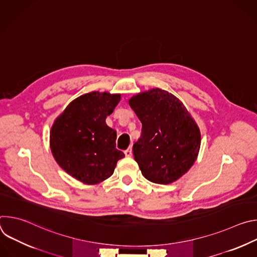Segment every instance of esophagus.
I'll return each mask as SVG.
<instances>
[{
	"label": "esophagus",
	"mask_w": 257,
	"mask_h": 257,
	"mask_svg": "<svg viewBox=\"0 0 257 257\" xmlns=\"http://www.w3.org/2000/svg\"><path fill=\"white\" fill-rule=\"evenodd\" d=\"M125 156L126 157H132V148H131V146L127 151H125Z\"/></svg>",
	"instance_id": "34e87169"
}]
</instances>
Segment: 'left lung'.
I'll return each mask as SVG.
<instances>
[{
  "instance_id": "1",
  "label": "left lung",
  "mask_w": 257,
  "mask_h": 257,
  "mask_svg": "<svg viewBox=\"0 0 257 257\" xmlns=\"http://www.w3.org/2000/svg\"><path fill=\"white\" fill-rule=\"evenodd\" d=\"M129 104L142 123L133 155L144 178L166 185L185 175L201 143L199 127L186 106L161 88L133 95Z\"/></svg>"
}]
</instances>
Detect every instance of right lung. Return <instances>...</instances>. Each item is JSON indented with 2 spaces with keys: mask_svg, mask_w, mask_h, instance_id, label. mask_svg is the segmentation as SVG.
Masks as SVG:
<instances>
[{
  "mask_svg": "<svg viewBox=\"0 0 257 257\" xmlns=\"http://www.w3.org/2000/svg\"><path fill=\"white\" fill-rule=\"evenodd\" d=\"M120 93L92 91L72 100L50 131V146L58 165L87 185L109 178L125 155L116 149L117 133L105 123Z\"/></svg>",
  "mask_w": 257,
  "mask_h": 257,
  "instance_id": "add662e5",
  "label": "right lung"
}]
</instances>
